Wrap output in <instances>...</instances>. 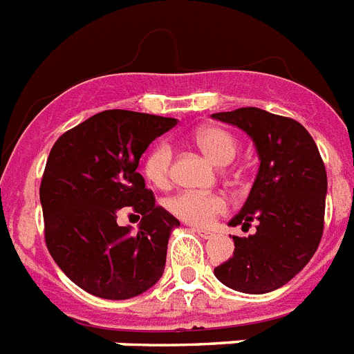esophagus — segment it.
<instances>
[{
  "label": "esophagus",
  "mask_w": 354,
  "mask_h": 354,
  "mask_svg": "<svg viewBox=\"0 0 354 354\" xmlns=\"http://www.w3.org/2000/svg\"><path fill=\"white\" fill-rule=\"evenodd\" d=\"M194 232L197 233L198 236H203V239H212L213 233L208 232V230H203V227H194Z\"/></svg>",
  "instance_id": "34e87169"
}]
</instances>
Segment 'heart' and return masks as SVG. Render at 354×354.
I'll return each instance as SVG.
<instances>
[{
    "instance_id": "1",
    "label": "heart",
    "mask_w": 354,
    "mask_h": 354,
    "mask_svg": "<svg viewBox=\"0 0 354 354\" xmlns=\"http://www.w3.org/2000/svg\"><path fill=\"white\" fill-rule=\"evenodd\" d=\"M194 142L209 159L218 166L232 162L239 150V141L232 131L223 127H201L195 130ZM171 160L174 151L168 142H157L142 162V174L146 180L156 188H166L171 179ZM166 209L175 218L195 227H208L213 221L226 213V198L221 194L203 192H179L166 198Z\"/></svg>"
}]
</instances>
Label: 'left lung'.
Here are the masks:
<instances>
[{"instance_id": "1", "label": "left lung", "mask_w": 354, "mask_h": 354, "mask_svg": "<svg viewBox=\"0 0 354 354\" xmlns=\"http://www.w3.org/2000/svg\"><path fill=\"white\" fill-rule=\"evenodd\" d=\"M212 118L246 131L261 159L250 197L230 223L248 230L255 221L257 232L233 236V257L213 273L241 293H270L302 271L320 244L326 166L313 137L295 119L253 106Z\"/></svg>"}]
</instances>
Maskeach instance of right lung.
Instances as JSON below:
<instances>
[{
    "label": "right lung",
    "mask_w": 354,
    "mask_h": 354,
    "mask_svg": "<svg viewBox=\"0 0 354 354\" xmlns=\"http://www.w3.org/2000/svg\"><path fill=\"white\" fill-rule=\"evenodd\" d=\"M177 119L104 110L52 146L39 186L45 242L74 284L108 300L145 293L162 277L166 248L179 221L156 206L137 171L141 156ZM130 205L142 216L137 234L117 224Z\"/></svg>",
    "instance_id": "right-lung-1"
}]
</instances>
